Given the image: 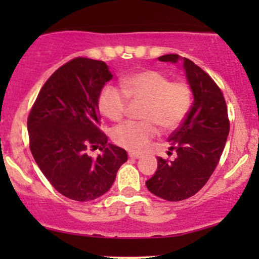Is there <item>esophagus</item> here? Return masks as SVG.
Returning a JSON list of instances; mask_svg holds the SVG:
<instances>
[{"label": "esophagus", "mask_w": 259, "mask_h": 259, "mask_svg": "<svg viewBox=\"0 0 259 259\" xmlns=\"http://www.w3.org/2000/svg\"><path fill=\"white\" fill-rule=\"evenodd\" d=\"M129 157H130V158H134V159H139V158H141L142 154L141 153H135V152H129Z\"/></svg>", "instance_id": "esophagus-1"}]
</instances>
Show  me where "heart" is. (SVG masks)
Here are the masks:
<instances>
[{
    "instance_id": "b5f03b06",
    "label": "heart",
    "mask_w": 259,
    "mask_h": 259,
    "mask_svg": "<svg viewBox=\"0 0 259 259\" xmlns=\"http://www.w3.org/2000/svg\"><path fill=\"white\" fill-rule=\"evenodd\" d=\"M121 89L106 85L100 91L97 106L109 120L119 121L125 115L129 99L145 101L142 121H125L113 130L117 145L134 152L146 150L158 135L159 125L165 132L178 129L189 114L194 100L191 86L171 79L154 69L139 70L124 76Z\"/></svg>"
}]
</instances>
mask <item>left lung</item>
<instances>
[{
	"label": "left lung",
	"instance_id": "obj_1",
	"mask_svg": "<svg viewBox=\"0 0 259 259\" xmlns=\"http://www.w3.org/2000/svg\"><path fill=\"white\" fill-rule=\"evenodd\" d=\"M158 59L177 63L180 56L164 55ZM183 62L194 103L183 124L168 139L174 159L158 157L157 171L146 181L148 191L171 202L186 200L206 185L218 165L230 129L219 86L194 62L187 58Z\"/></svg>",
	"mask_w": 259,
	"mask_h": 259
}]
</instances>
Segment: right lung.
Listing matches in <instances>:
<instances>
[{
    "label": "right lung",
    "mask_w": 259,
    "mask_h": 259,
    "mask_svg": "<svg viewBox=\"0 0 259 259\" xmlns=\"http://www.w3.org/2000/svg\"><path fill=\"white\" fill-rule=\"evenodd\" d=\"M113 78L102 61L76 57L47 79L28 117L29 146L35 162L51 185L65 197L88 202L106 194L126 151L107 144L100 130L97 99ZM101 154L92 159L89 148Z\"/></svg>",
    "instance_id": "add662e5"
}]
</instances>
